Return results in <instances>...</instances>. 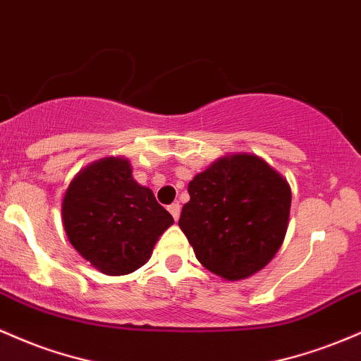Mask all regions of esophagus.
Returning <instances> with one entry per match:
<instances>
[{
    "instance_id": "obj_1",
    "label": "esophagus",
    "mask_w": 361,
    "mask_h": 361,
    "mask_svg": "<svg viewBox=\"0 0 361 361\" xmlns=\"http://www.w3.org/2000/svg\"><path fill=\"white\" fill-rule=\"evenodd\" d=\"M169 212H171V216L174 217V221H178L180 219V212H181V207H180V204H178V202H174V204H171L169 205Z\"/></svg>"
}]
</instances>
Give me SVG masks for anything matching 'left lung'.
Listing matches in <instances>:
<instances>
[{"instance_id": "8db88e82", "label": "left lung", "mask_w": 361, "mask_h": 361, "mask_svg": "<svg viewBox=\"0 0 361 361\" xmlns=\"http://www.w3.org/2000/svg\"><path fill=\"white\" fill-rule=\"evenodd\" d=\"M188 193L178 226L207 271L240 281L274 259L290 223L291 188L262 157H219L190 181Z\"/></svg>"}]
</instances>
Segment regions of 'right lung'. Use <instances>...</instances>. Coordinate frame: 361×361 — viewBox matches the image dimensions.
Wrapping results in <instances>:
<instances>
[{
    "mask_svg": "<svg viewBox=\"0 0 361 361\" xmlns=\"http://www.w3.org/2000/svg\"><path fill=\"white\" fill-rule=\"evenodd\" d=\"M61 219L73 248L108 276H125L150 259L173 216L138 185L126 157L94 161L70 181Z\"/></svg>",
    "mask_w": 361,
    "mask_h": 361,
    "instance_id": "add662e5",
    "label": "right lung"
}]
</instances>
